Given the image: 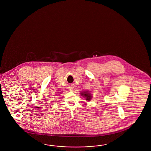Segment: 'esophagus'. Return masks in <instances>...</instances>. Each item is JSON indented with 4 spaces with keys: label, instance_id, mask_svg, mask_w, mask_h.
<instances>
[{
    "label": "esophagus",
    "instance_id": "esophagus-1",
    "mask_svg": "<svg viewBox=\"0 0 151 151\" xmlns=\"http://www.w3.org/2000/svg\"><path fill=\"white\" fill-rule=\"evenodd\" d=\"M70 90H72V88H71V89H70Z\"/></svg>",
    "mask_w": 151,
    "mask_h": 151
}]
</instances>
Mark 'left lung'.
Here are the masks:
<instances>
[{
	"instance_id": "1",
	"label": "left lung",
	"mask_w": 151,
	"mask_h": 151,
	"mask_svg": "<svg viewBox=\"0 0 151 151\" xmlns=\"http://www.w3.org/2000/svg\"><path fill=\"white\" fill-rule=\"evenodd\" d=\"M81 95L83 97H85V98H86V100H88V101H90L91 100V98H92L91 94L90 93H89L88 91H84V92H82V93H81Z\"/></svg>"
}]
</instances>
